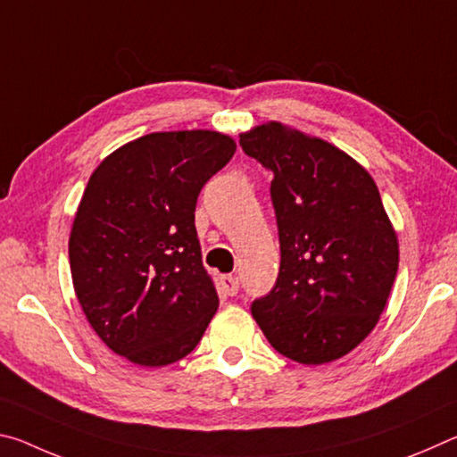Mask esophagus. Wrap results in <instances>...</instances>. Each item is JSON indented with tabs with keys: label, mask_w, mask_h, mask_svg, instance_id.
I'll list each match as a JSON object with an SVG mask.
<instances>
[{
	"label": "esophagus",
	"mask_w": 457,
	"mask_h": 457,
	"mask_svg": "<svg viewBox=\"0 0 457 457\" xmlns=\"http://www.w3.org/2000/svg\"><path fill=\"white\" fill-rule=\"evenodd\" d=\"M220 286H221V290L228 294V296H236L237 290H239V280L236 276L226 274V276L220 278Z\"/></svg>",
	"instance_id": "esophagus-1"
}]
</instances>
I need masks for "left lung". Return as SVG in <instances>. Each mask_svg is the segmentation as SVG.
<instances>
[{"mask_svg": "<svg viewBox=\"0 0 457 457\" xmlns=\"http://www.w3.org/2000/svg\"><path fill=\"white\" fill-rule=\"evenodd\" d=\"M274 173L280 237L274 288L252 314L274 349L303 365L351 353L375 328L395 282L399 244L365 169L322 138L268 122L239 135Z\"/></svg>", "mask_w": 457, "mask_h": 457, "instance_id": "left-lung-1", "label": "left lung"}]
</instances>
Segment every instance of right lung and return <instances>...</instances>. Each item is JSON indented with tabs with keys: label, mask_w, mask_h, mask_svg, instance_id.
<instances>
[{
	"label": "right lung",
	"mask_w": 457,
	"mask_h": 457,
	"mask_svg": "<svg viewBox=\"0 0 457 457\" xmlns=\"http://www.w3.org/2000/svg\"><path fill=\"white\" fill-rule=\"evenodd\" d=\"M234 153L215 130L151 133L90 175L68 242L74 290L100 340L135 365L187 357L218 311L195 205Z\"/></svg>",
	"instance_id": "right-lung-1"
}]
</instances>
